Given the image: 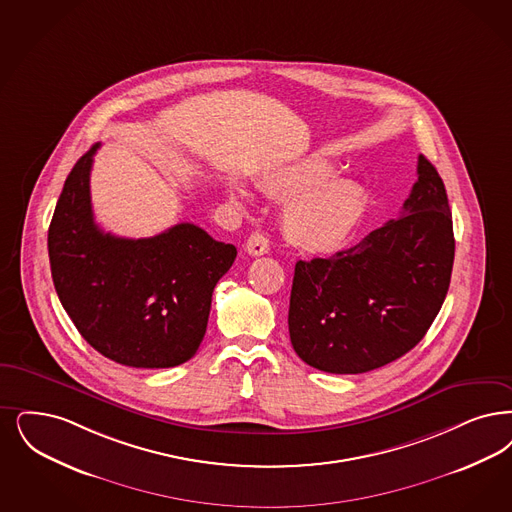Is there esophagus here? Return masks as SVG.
I'll use <instances>...</instances> for the list:
<instances>
[{
	"mask_svg": "<svg viewBox=\"0 0 512 512\" xmlns=\"http://www.w3.org/2000/svg\"><path fill=\"white\" fill-rule=\"evenodd\" d=\"M246 251L253 257H259V255H265L268 253V238L261 232H253L246 242Z\"/></svg>",
	"mask_w": 512,
	"mask_h": 512,
	"instance_id": "obj_1",
	"label": "esophagus"
}]
</instances>
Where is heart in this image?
Listing matches in <instances>:
<instances>
[{
	"label": "heart",
	"instance_id": "obj_1",
	"mask_svg": "<svg viewBox=\"0 0 512 512\" xmlns=\"http://www.w3.org/2000/svg\"><path fill=\"white\" fill-rule=\"evenodd\" d=\"M326 165H297L272 175L266 192L282 202L287 238L307 251L328 253L343 246L368 211L366 190L354 181L331 179ZM234 198L244 202L247 192L234 186Z\"/></svg>",
	"mask_w": 512,
	"mask_h": 512
}]
</instances>
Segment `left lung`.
<instances>
[{
    "mask_svg": "<svg viewBox=\"0 0 512 512\" xmlns=\"http://www.w3.org/2000/svg\"><path fill=\"white\" fill-rule=\"evenodd\" d=\"M455 255L444 183L425 156L398 219L329 259L297 261L289 337L328 373H366L415 347L450 287Z\"/></svg>",
    "mask_w": 512,
    "mask_h": 512,
    "instance_id": "left-lung-1",
    "label": "left lung"
}]
</instances>
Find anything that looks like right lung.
Masks as SVG:
<instances>
[{
    "label": "right lung",
    "mask_w": 512,
    "mask_h": 512,
    "mask_svg": "<svg viewBox=\"0 0 512 512\" xmlns=\"http://www.w3.org/2000/svg\"><path fill=\"white\" fill-rule=\"evenodd\" d=\"M93 144L72 167L47 247L62 307L83 339L129 368H173L204 339L211 295L236 247L181 223L152 238H118L95 223L89 194Z\"/></svg>",
    "instance_id": "right-lung-1"
}]
</instances>
